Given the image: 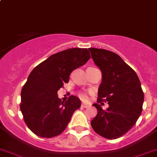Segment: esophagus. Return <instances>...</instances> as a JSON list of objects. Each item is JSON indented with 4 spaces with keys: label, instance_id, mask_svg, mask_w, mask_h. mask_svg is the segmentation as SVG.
<instances>
[{
    "label": "esophagus",
    "instance_id": "1",
    "mask_svg": "<svg viewBox=\"0 0 157 157\" xmlns=\"http://www.w3.org/2000/svg\"><path fill=\"white\" fill-rule=\"evenodd\" d=\"M81 107H82V108H88V107H89V105L81 104Z\"/></svg>",
    "mask_w": 157,
    "mask_h": 157
}]
</instances>
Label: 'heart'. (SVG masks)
Segmentation results:
<instances>
[{
	"label": "heart",
	"instance_id": "heart-1",
	"mask_svg": "<svg viewBox=\"0 0 157 157\" xmlns=\"http://www.w3.org/2000/svg\"><path fill=\"white\" fill-rule=\"evenodd\" d=\"M78 97L83 101H87L88 100V96L86 92H80L78 94Z\"/></svg>",
	"mask_w": 157,
	"mask_h": 157
}]
</instances>
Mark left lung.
I'll use <instances>...</instances> for the list:
<instances>
[{
	"mask_svg": "<svg viewBox=\"0 0 157 157\" xmlns=\"http://www.w3.org/2000/svg\"><path fill=\"white\" fill-rule=\"evenodd\" d=\"M93 60L102 73L97 103L107 101L103 110L94 103L97 114L90 122L94 131L106 139L126 134L137 121L144 94L136 72L118 54L104 49L90 48Z\"/></svg>",
	"mask_w": 157,
	"mask_h": 157,
	"instance_id": "1",
	"label": "left lung"
}]
</instances>
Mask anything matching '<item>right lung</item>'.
Returning <instances> with one entry per match:
<instances>
[{
	"instance_id": "right-lung-1",
	"label": "right lung",
	"mask_w": 157,
	"mask_h": 157,
	"mask_svg": "<svg viewBox=\"0 0 157 157\" xmlns=\"http://www.w3.org/2000/svg\"><path fill=\"white\" fill-rule=\"evenodd\" d=\"M90 58L86 48H71L53 54L31 71L21 90L20 108L27 127L36 136L54 137L66 129L81 102L73 95L61 102L57 91L69 82L71 72Z\"/></svg>"
}]
</instances>
